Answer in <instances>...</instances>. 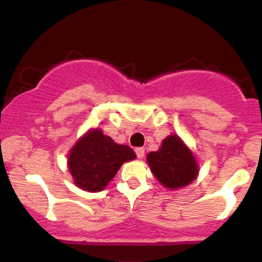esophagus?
Wrapping results in <instances>:
<instances>
[{"mask_svg":"<svg viewBox=\"0 0 262 262\" xmlns=\"http://www.w3.org/2000/svg\"><path fill=\"white\" fill-rule=\"evenodd\" d=\"M136 153H137V157L143 158L144 157V148L143 147L136 148Z\"/></svg>","mask_w":262,"mask_h":262,"instance_id":"obj_1","label":"esophagus"}]
</instances>
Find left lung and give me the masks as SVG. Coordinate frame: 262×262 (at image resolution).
Masks as SVG:
<instances>
[{
	"instance_id": "obj_1",
	"label": "left lung",
	"mask_w": 262,
	"mask_h": 262,
	"mask_svg": "<svg viewBox=\"0 0 262 262\" xmlns=\"http://www.w3.org/2000/svg\"><path fill=\"white\" fill-rule=\"evenodd\" d=\"M153 175L163 186L178 189L189 185L198 175V165L190 149L178 136L163 139L157 152L147 156Z\"/></svg>"
}]
</instances>
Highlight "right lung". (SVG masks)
Returning <instances> with one entry per match:
<instances>
[{
  "label": "right lung",
  "mask_w": 262,
  "mask_h": 262,
  "mask_svg": "<svg viewBox=\"0 0 262 262\" xmlns=\"http://www.w3.org/2000/svg\"><path fill=\"white\" fill-rule=\"evenodd\" d=\"M136 158L130 147L116 144L101 130L89 132L72 148L68 167L75 184L86 191H101L126 161Z\"/></svg>",
  "instance_id": "add662e5"
}]
</instances>
